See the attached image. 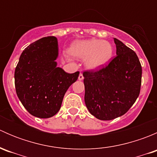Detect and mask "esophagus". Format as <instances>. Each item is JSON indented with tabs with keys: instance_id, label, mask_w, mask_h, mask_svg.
Here are the masks:
<instances>
[{
	"instance_id": "obj_1",
	"label": "esophagus",
	"mask_w": 157,
	"mask_h": 157,
	"mask_svg": "<svg viewBox=\"0 0 157 157\" xmlns=\"http://www.w3.org/2000/svg\"><path fill=\"white\" fill-rule=\"evenodd\" d=\"M83 78H84V77H83V74H82V73H80V75H79V77H78V80H83Z\"/></svg>"
}]
</instances>
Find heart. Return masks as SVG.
Here are the masks:
<instances>
[{
    "mask_svg": "<svg viewBox=\"0 0 157 157\" xmlns=\"http://www.w3.org/2000/svg\"><path fill=\"white\" fill-rule=\"evenodd\" d=\"M70 53L76 58H86V67L96 70L108 64L112 56L113 48L107 41L88 39L74 42L70 48Z\"/></svg>",
    "mask_w": 157,
    "mask_h": 157,
    "instance_id": "heart-1",
    "label": "heart"
}]
</instances>
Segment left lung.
<instances>
[{
  "instance_id": "1",
  "label": "left lung",
  "mask_w": 157,
  "mask_h": 157,
  "mask_svg": "<svg viewBox=\"0 0 157 157\" xmlns=\"http://www.w3.org/2000/svg\"><path fill=\"white\" fill-rule=\"evenodd\" d=\"M116 56L107 65L83 71L84 100L90 113L103 121L124 115L139 96L142 67L135 52L117 39Z\"/></svg>"
}]
</instances>
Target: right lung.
Instances as JSON below:
<instances>
[{
	"label": "right lung",
	"instance_id": "add662e5",
	"mask_svg": "<svg viewBox=\"0 0 157 157\" xmlns=\"http://www.w3.org/2000/svg\"><path fill=\"white\" fill-rule=\"evenodd\" d=\"M58 41L55 36L42 38L22 52L14 72L17 96L33 116L48 118L61 109L69 86L80 72L68 74L57 67Z\"/></svg>",
	"mask_w": 157,
	"mask_h": 157
}]
</instances>
